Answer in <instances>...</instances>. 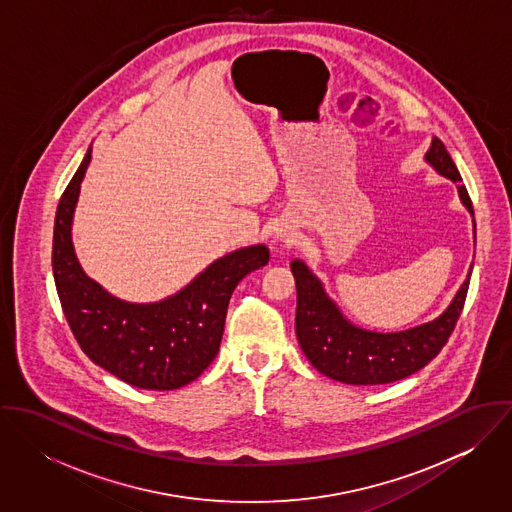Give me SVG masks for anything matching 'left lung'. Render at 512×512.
<instances>
[{
  "label": "left lung",
  "mask_w": 512,
  "mask_h": 512,
  "mask_svg": "<svg viewBox=\"0 0 512 512\" xmlns=\"http://www.w3.org/2000/svg\"><path fill=\"white\" fill-rule=\"evenodd\" d=\"M426 161L439 175L459 183V199L473 215L461 175L438 138L426 151ZM292 274L297 290L295 333L301 351L321 374L357 386L402 380L436 359L455 329L471 278L469 270L467 280L438 319L398 333H376L353 325L301 260H293Z\"/></svg>",
  "instance_id": "8db88e82"
}]
</instances>
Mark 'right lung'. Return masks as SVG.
Segmentation results:
<instances>
[{
	"label": "right lung",
	"mask_w": 512,
	"mask_h": 512,
	"mask_svg": "<svg viewBox=\"0 0 512 512\" xmlns=\"http://www.w3.org/2000/svg\"><path fill=\"white\" fill-rule=\"evenodd\" d=\"M92 157L88 147L55 217L53 276L74 339L86 357L144 390H175L199 378L219 353L230 295L270 260L264 244L213 262L181 292L157 303H128L90 280L74 254L73 215Z\"/></svg>",
	"instance_id": "right-lung-1"
}]
</instances>
